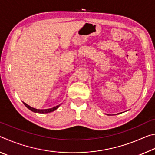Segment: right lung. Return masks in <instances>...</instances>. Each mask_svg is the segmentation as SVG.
I'll return each mask as SVG.
<instances>
[{"label":"right lung","instance_id":"right-lung-1","mask_svg":"<svg viewBox=\"0 0 155 155\" xmlns=\"http://www.w3.org/2000/svg\"><path fill=\"white\" fill-rule=\"evenodd\" d=\"M24 103L25 105L27 107V108L31 110V111L33 112H35V113H39V114H47V113H51V112H52L53 111H54V110H56L58 107L60 106V104H59V105H57L56 107H52V108L51 109H35V108H33V107H31L30 106H28L27 104H26L25 103Z\"/></svg>","mask_w":155,"mask_h":155}]
</instances>
